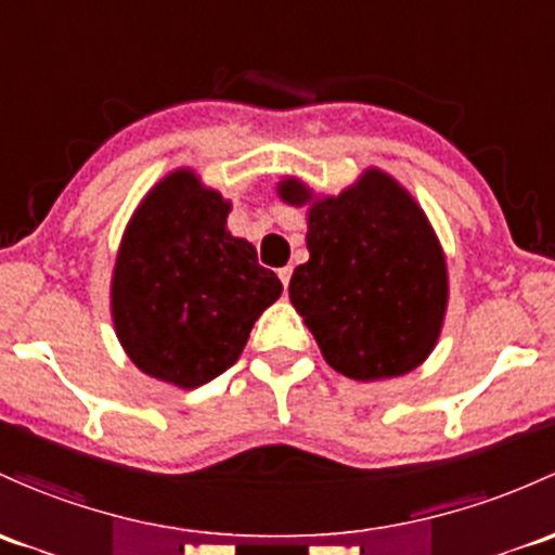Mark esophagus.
Masks as SVG:
<instances>
[{"label": "esophagus", "instance_id": "esophagus-1", "mask_svg": "<svg viewBox=\"0 0 555 555\" xmlns=\"http://www.w3.org/2000/svg\"><path fill=\"white\" fill-rule=\"evenodd\" d=\"M279 279H282V284H284V289L289 287V279H293V268H279Z\"/></svg>", "mask_w": 555, "mask_h": 555}]
</instances>
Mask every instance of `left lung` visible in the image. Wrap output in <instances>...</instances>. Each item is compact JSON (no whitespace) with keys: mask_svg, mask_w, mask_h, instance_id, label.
Returning a JSON list of instances; mask_svg holds the SVG:
<instances>
[{"mask_svg":"<svg viewBox=\"0 0 555 555\" xmlns=\"http://www.w3.org/2000/svg\"><path fill=\"white\" fill-rule=\"evenodd\" d=\"M276 194L306 209L311 258L295 268L289 300L326 364L361 383L417 370L444 330L449 271L415 196L380 167L340 194L284 175Z\"/></svg>","mask_w":555,"mask_h":555,"instance_id":"obj_1","label":"left lung"}]
</instances>
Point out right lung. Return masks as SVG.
Returning <instances> with one entry per match:
<instances>
[{"instance_id": "1", "label": "right lung", "mask_w": 555, "mask_h": 555, "mask_svg": "<svg viewBox=\"0 0 555 555\" xmlns=\"http://www.w3.org/2000/svg\"><path fill=\"white\" fill-rule=\"evenodd\" d=\"M231 202L178 167L151 185L121 233L111 322L143 375L199 388L238 359L282 282L229 231Z\"/></svg>"}]
</instances>
